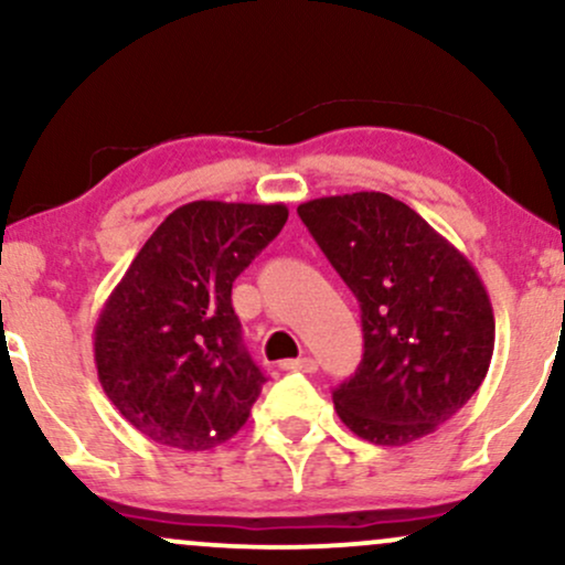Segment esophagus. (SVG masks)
<instances>
[{
  "mask_svg": "<svg viewBox=\"0 0 565 565\" xmlns=\"http://www.w3.org/2000/svg\"><path fill=\"white\" fill-rule=\"evenodd\" d=\"M284 372H305V374H313L319 364H316L310 355H302V359H295V361H284L281 364Z\"/></svg>",
  "mask_w": 565,
  "mask_h": 565,
  "instance_id": "obj_1",
  "label": "esophagus"
}]
</instances>
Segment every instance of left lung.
Segmentation results:
<instances>
[{"label": "left lung", "mask_w": 565, "mask_h": 565, "mask_svg": "<svg viewBox=\"0 0 565 565\" xmlns=\"http://www.w3.org/2000/svg\"><path fill=\"white\" fill-rule=\"evenodd\" d=\"M297 215L361 305L364 359L332 393L340 419L377 446L430 436L481 387L494 353L478 270L387 193L313 199Z\"/></svg>", "instance_id": "8db88e82"}]
</instances>
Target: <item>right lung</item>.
<instances>
[{
  "label": "right lung",
  "instance_id": "obj_1",
  "mask_svg": "<svg viewBox=\"0 0 565 565\" xmlns=\"http://www.w3.org/2000/svg\"><path fill=\"white\" fill-rule=\"evenodd\" d=\"M287 217L284 204L191 201L116 284L95 323L97 380L146 438L206 451L244 427L265 374L246 353L231 289Z\"/></svg>",
  "mask_w": 565,
  "mask_h": 565
}]
</instances>
